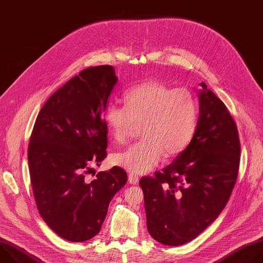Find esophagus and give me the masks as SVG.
<instances>
[{"label":"esophagus","mask_w":263,"mask_h":263,"mask_svg":"<svg viewBox=\"0 0 263 263\" xmlns=\"http://www.w3.org/2000/svg\"><path fill=\"white\" fill-rule=\"evenodd\" d=\"M128 179H129V182L131 183V184H137L138 183V176L137 175H134V174H130L129 175V177H128Z\"/></svg>","instance_id":"34e87169"}]
</instances>
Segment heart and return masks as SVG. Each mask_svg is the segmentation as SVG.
<instances>
[{
	"mask_svg": "<svg viewBox=\"0 0 263 263\" xmlns=\"http://www.w3.org/2000/svg\"><path fill=\"white\" fill-rule=\"evenodd\" d=\"M124 103L108 105L104 121L120 143L127 141L136 125L141 124L143 139L112 157L116 165L131 173L152 171L163 155L173 157L183 152L195 135L199 105L189 89L149 80L127 91Z\"/></svg>",
	"mask_w": 263,
	"mask_h": 263,
	"instance_id": "heart-1",
	"label": "heart"
}]
</instances>
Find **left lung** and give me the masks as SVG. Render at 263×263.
<instances>
[{
    "label": "left lung",
    "mask_w": 263,
    "mask_h": 263,
    "mask_svg": "<svg viewBox=\"0 0 263 263\" xmlns=\"http://www.w3.org/2000/svg\"><path fill=\"white\" fill-rule=\"evenodd\" d=\"M200 116L190 144L154 177H142L148 233L165 246L201 234L227 205L236 183L240 143L224 104L200 83Z\"/></svg>",
    "instance_id": "8db88e82"
}]
</instances>
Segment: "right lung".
Wrapping results in <instances>:
<instances>
[{
    "label": "right lung",
    "instance_id": "add662e5",
    "mask_svg": "<svg viewBox=\"0 0 263 263\" xmlns=\"http://www.w3.org/2000/svg\"><path fill=\"white\" fill-rule=\"evenodd\" d=\"M118 83L115 68H85L55 91L35 121L28 163L35 203L48 226L60 237L81 242L96 236L111 199L127 183L120 166L86 174L107 156L103 114Z\"/></svg>",
    "mask_w": 263,
    "mask_h": 263
}]
</instances>
